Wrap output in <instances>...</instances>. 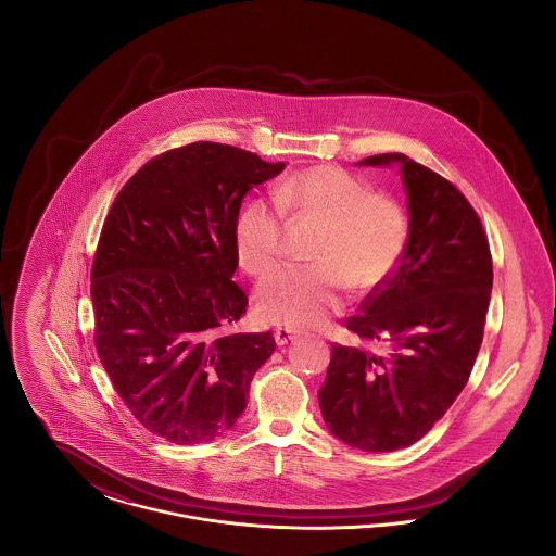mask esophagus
<instances>
[{"instance_id":"obj_1","label":"esophagus","mask_w":556,"mask_h":556,"mask_svg":"<svg viewBox=\"0 0 556 556\" xmlns=\"http://www.w3.org/2000/svg\"><path fill=\"white\" fill-rule=\"evenodd\" d=\"M293 338H298V333L293 329H288V327H277L275 329V342H277V345H286Z\"/></svg>"}]
</instances>
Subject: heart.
<instances>
[{
  "label": "heart",
  "instance_id": "obj_1",
  "mask_svg": "<svg viewBox=\"0 0 556 556\" xmlns=\"http://www.w3.org/2000/svg\"><path fill=\"white\" fill-rule=\"evenodd\" d=\"M291 223L320 225L311 266H283L256 291L263 317L286 327H317L344 306L345 290H379L396 270L410 225L396 200L372 193L363 179L331 164L311 166L273 191ZM283 220L265 200L250 202L236 225L239 265L252 277L283 254Z\"/></svg>",
  "mask_w": 556,
  "mask_h": 556
}]
</instances>
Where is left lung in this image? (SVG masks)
I'll return each mask as SVG.
<instances>
[{
    "mask_svg": "<svg viewBox=\"0 0 556 556\" xmlns=\"http://www.w3.org/2000/svg\"><path fill=\"white\" fill-rule=\"evenodd\" d=\"M358 164L400 166L410 236L394 275L345 318L372 348L333 344L318 404L348 446L392 452L419 442L467 386L494 273L481 220L448 179L396 152Z\"/></svg>",
    "mask_w": 556,
    "mask_h": 556,
    "instance_id": "8db88e82",
    "label": "left lung"
}]
</instances>
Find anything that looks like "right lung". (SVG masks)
<instances>
[{
  "instance_id": "obj_1",
  "label": "right lung",
  "mask_w": 556,
  "mask_h": 556,
  "mask_svg": "<svg viewBox=\"0 0 556 556\" xmlns=\"http://www.w3.org/2000/svg\"><path fill=\"white\" fill-rule=\"evenodd\" d=\"M283 168L195 141L146 162L110 206L91 266L98 356L132 417L173 444L229 431L275 352L270 331L225 329L248 306L233 281L241 200Z\"/></svg>"
}]
</instances>
